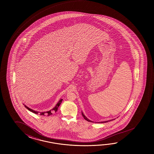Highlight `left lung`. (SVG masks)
Returning a JSON list of instances; mask_svg holds the SVG:
<instances>
[{
    "label": "left lung",
    "mask_w": 154,
    "mask_h": 154,
    "mask_svg": "<svg viewBox=\"0 0 154 154\" xmlns=\"http://www.w3.org/2000/svg\"><path fill=\"white\" fill-rule=\"evenodd\" d=\"M81 113H82V116H83V117L84 118V119H85V120H87L88 122H92L91 120H90V119H88V118H87L85 115H84V113H82V112H81ZM115 120V119H112V120H108V121H105V122H101V123H107V122H109V121H111V120Z\"/></svg>",
    "instance_id": "obj_1"
}]
</instances>
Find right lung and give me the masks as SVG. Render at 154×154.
<instances>
[{
  "instance_id": "right-lung-1",
  "label": "right lung",
  "mask_w": 154,
  "mask_h": 154,
  "mask_svg": "<svg viewBox=\"0 0 154 154\" xmlns=\"http://www.w3.org/2000/svg\"><path fill=\"white\" fill-rule=\"evenodd\" d=\"M62 99H60V100H59V102L57 103V104L56 105V106L54 107L53 109H51L50 111H47V112H40L39 113V114L40 115H42V116H45V115H47L48 116H50V115H51L54 112H56L57 111V109H58V107H59V106H60V105L61 104V103H62ZM24 106L28 109V110H29L30 111H31V112H33L34 113H35V114H38L39 112H37V111H34L33 109H30V108H29L28 107L26 106H25L24 105Z\"/></svg>"
}]
</instances>
